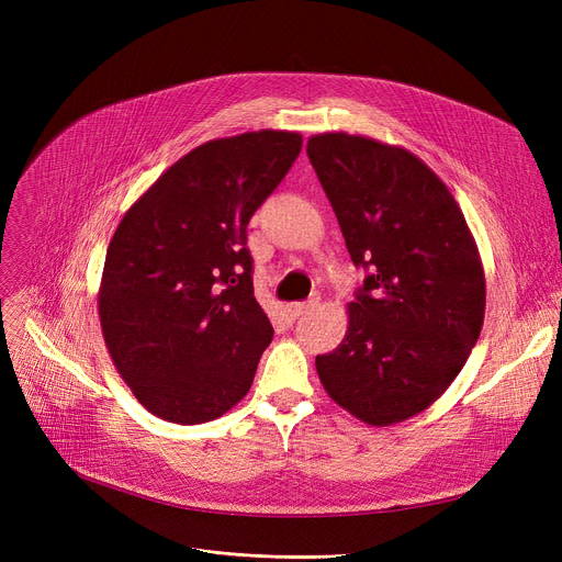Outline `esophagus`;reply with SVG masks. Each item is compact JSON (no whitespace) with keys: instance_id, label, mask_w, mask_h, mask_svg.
<instances>
[{"instance_id":"obj_1","label":"esophagus","mask_w":562,"mask_h":562,"mask_svg":"<svg viewBox=\"0 0 562 562\" xmlns=\"http://www.w3.org/2000/svg\"><path fill=\"white\" fill-rule=\"evenodd\" d=\"M316 305H318V296L310 299L307 303H293V305H289V307H286V316H289V318H293V321H296V318H301L303 314L312 312Z\"/></svg>"}]
</instances>
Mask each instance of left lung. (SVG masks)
I'll return each instance as SVG.
<instances>
[{
	"label": "left lung",
	"mask_w": 562,
	"mask_h": 562,
	"mask_svg": "<svg viewBox=\"0 0 562 562\" xmlns=\"http://www.w3.org/2000/svg\"><path fill=\"white\" fill-rule=\"evenodd\" d=\"M307 157L352 263L371 271L346 337L316 356L318 380L356 419L401 424L451 387L479 341V246L449 187L405 147L326 132L310 136Z\"/></svg>",
	"instance_id": "obj_1"
}]
</instances>
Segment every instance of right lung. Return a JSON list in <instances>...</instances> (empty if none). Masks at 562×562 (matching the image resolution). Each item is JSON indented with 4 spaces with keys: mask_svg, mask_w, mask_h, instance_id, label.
<instances>
[{
    "mask_svg": "<svg viewBox=\"0 0 562 562\" xmlns=\"http://www.w3.org/2000/svg\"><path fill=\"white\" fill-rule=\"evenodd\" d=\"M301 145L284 130L206 140L115 227L98 291L102 335L155 417L214 422L248 394L273 326L252 291L246 227Z\"/></svg>",
    "mask_w": 562,
    "mask_h": 562,
    "instance_id": "right-lung-1",
    "label": "right lung"
}]
</instances>
